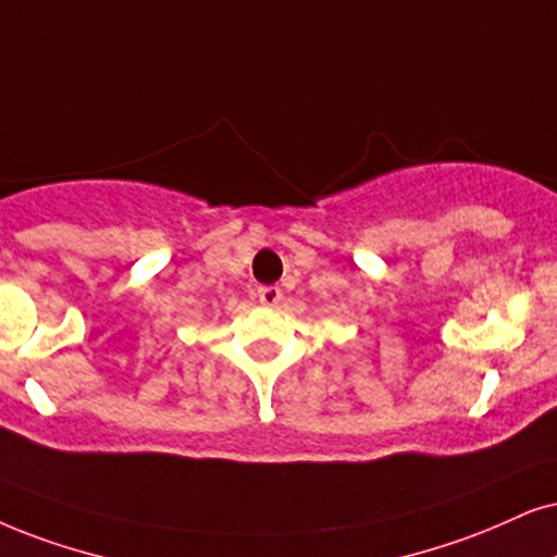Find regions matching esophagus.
Returning a JSON list of instances; mask_svg holds the SVG:
<instances>
[{
	"label": "esophagus",
	"mask_w": 557,
	"mask_h": 557,
	"mask_svg": "<svg viewBox=\"0 0 557 557\" xmlns=\"http://www.w3.org/2000/svg\"><path fill=\"white\" fill-rule=\"evenodd\" d=\"M257 295H259V302H262V306H277L280 298H283V290H280L277 285H264V287H259Z\"/></svg>",
	"instance_id": "1"
}]
</instances>
